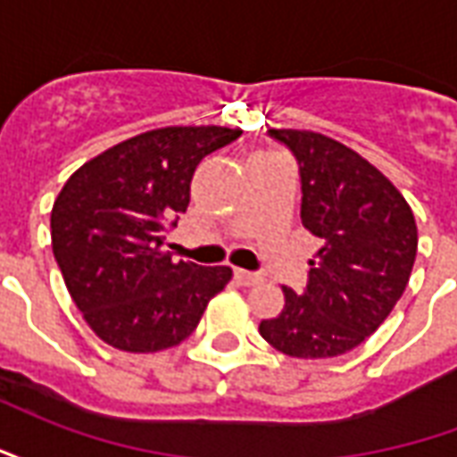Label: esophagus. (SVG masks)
Segmentation results:
<instances>
[{"label":"esophagus","mask_w":457,"mask_h":457,"mask_svg":"<svg viewBox=\"0 0 457 457\" xmlns=\"http://www.w3.org/2000/svg\"><path fill=\"white\" fill-rule=\"evenodd\" d=\"M235 278H237L239 284H247V287L264 281V277L259 271H247V269H235Z\"/></svg>","instance_id":"esophagus-1"}]
</instances>
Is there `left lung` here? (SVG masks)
Listing matches in <instances>:
<instances>
[{"mask_svg":"<svg viewBox=\"0 0 457 457\" xmlns=\"http://www.w3.org/2000/svg\"><path fill=\"white\" fill-rule=\"evenodd\" d=\"M298 163L301 220L323 247L303 291L259 323L269 345L318 360L353 350L382 326L411 277L419 232L399 190L357 151L316 131L269 129Z\"/></svg>","mask_w":457,"mask_h":457,"instance_id":"obj_1","label":"left lung"}]
</instances>
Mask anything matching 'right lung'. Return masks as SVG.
Returning a JSON list of instances; mask_svg holds the SVG:
<instances>
[{
	"label": "right lung",
	"mask_w": 457,
	"mask_h": 457,
	"mask_svg": "<svg viewBox=\"0 0 457 457\" xmlns=\"http://www.w3.org/2000/svg\"><path fill=\"white\" fill-rule=\"evenodd\" d=\"M242 131L166 127L121 141L68 179L51 212L54 257L75 306L104 343L159 353L198 328L229 267L176 262L166 235L190 203L198 163Z\"/></svg>",
	"instance_id": "1"
}]
</instances>
